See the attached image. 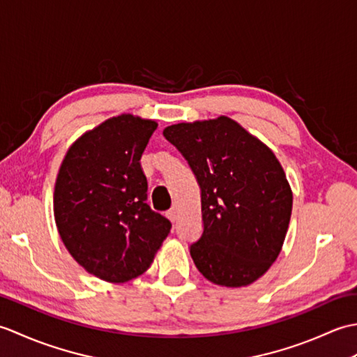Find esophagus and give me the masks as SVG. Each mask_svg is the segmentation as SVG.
Instances as JSON below:
<instances>
[{
    "mask_svg": "<svg viewBox=\"0 0 357 357\" xmlns=\"http://www.w3.org/2000/svg\"><path fill=\"white\" fill-rule=\"evenodd\" d=\"M167 218H169L172 222H176V221H178V213H176V210L172 208V210L167 211Z\"/></svg>",
    "mask_w": 357,
    "mask_h": 357,
    "instance_id": "esophagus-1",
    "label": "esophagus"
}]
</instances>
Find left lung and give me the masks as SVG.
Wrapping results in <instances>:
<instances>
[{"mask_svg":"<svg viewBox=\"0 0 357 357\" xmlns=\"http://www.w3.org/2000/svg\"><path fill=\"white\" fill-rule=\"evenodd\" d=\"M201 188L204 230L190 255L204 278L244 287L282 248L293 193L275 153L236 121L219 116L164 128Z\"/></svg>","mask_w":357,"mask_h":357,"instance_id":"8db88e82","label":"left lung"}]
</instances>
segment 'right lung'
<instances>
[{
	"instance_id": "add662e5",
	"label": "right lung",
	"mask_w": 357,
	"mask_h": 357,
	"mask_svg": "<svg viewBox=\"0 0 357 357\" xmlns=\"http://www.w3.org/2000/svg\"><path fill=\"white\" fill-rule=\"evenodd\" d=\"M158 124L119 115L72 144L59 167L53 213L66 248L90 275L126 282L142 275L172 222L150 208L139 159Z\"/></svg>"
}]
</instances>
